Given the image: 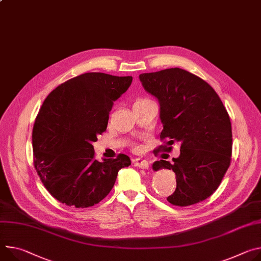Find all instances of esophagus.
Segmentation results:
<instances>
[{
    "label": "esophagus",
    "instance_id": "34e87169",
    "mask_svg": "<svg viewBox=\"0 0 261 261\" xmlns=\"http://www.w3.org/2000/svg\"><path fill=\"white\" fill-rule=\"evenodd\" d=\"M132 162H133L135 167H137L139 169H143V170H148L149 169L148 161L143 159V158H135V159H133Z\"/></svg>",
    "mask_w": 261,
    "mask_h": 261
}]
</instances>
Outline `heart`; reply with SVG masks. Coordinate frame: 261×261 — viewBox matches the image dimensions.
Returning a JSON list of instances; mask_svg holds the SVG:
<instances>
[{
  "label": "heart",
  "instance_id": "1",
  "mask_svg": "<svg viewBox=\"0 0 261 261\" xmlns=\"http://www.w3.org/2000/svg\"><path fill=\"white\" fill-rule=\"evenodd\" d=\"M149 99H147V98H139V99H137V101L135 102V103H138V102H143V101H148Z\"/></svg>",
  "mask_w": 261,
  "mask_h": 261
}]
</instances>
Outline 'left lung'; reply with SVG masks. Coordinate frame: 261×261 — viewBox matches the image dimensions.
<instances>
[{"mask_svg": "<svg viewBox=\"0 0 261 261\" xmlns=\"http://www.w3.org/2000/svg\"><path fill=\"white\" fill-rule=\"evenodd\" d=\"M139 79L160 104L161 140L181 144L174 162L153 163L154 171L176 174V191L167 200L181 207L204 201L217 191L231 162V122L223 102L207 82L179 67L140 74Z\"/></svg>", "mask_w": 261, "mask_h": 261, "instance_id": "left-lung-1", "label": "left lung"}]
</instances>
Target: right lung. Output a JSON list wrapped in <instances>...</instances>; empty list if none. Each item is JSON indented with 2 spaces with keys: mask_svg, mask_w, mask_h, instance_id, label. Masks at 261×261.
<instances>
[{
  "mask_svg": "<svg viewBox=\"0 0 261 261\" xmlns=\"http://www.w3.org/2000/svg\"><path fill=\"white\" fill-rule=\"evenodd\" d=\"M132 77L85 73L57 86L44 100L32 131L33 162L44 187L56 200L76 208L98 204L112 189L130 158L94 157L92 143L106 131L113 102Z\"/></svg>",
  "mask_w": 261,
  "mask_h": 261,
  "instance_id": "add662e5",
  "label": "right lung"
}]
</instances>
